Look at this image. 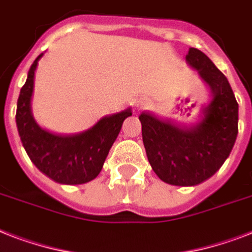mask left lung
<instances>
[{
    "instance_id": "obj_1",
    "label": "left lung",
    "mask_w": 252,
    "mask_h": 252,
    "mask_svg": "<svg viewBox=\"0 0 252 252\" xmlns=\"http://www.w3.org/2000/svg\"><path fill=\"white\" fill-rule=\"evenodd\" d=\"M186 60L211 87V103L196 126H176L142 112V141L158 178L172 186H196L215 175L238 134V103L229 81L211 59L189 48Z\"/></svg>"
}]
</instances>
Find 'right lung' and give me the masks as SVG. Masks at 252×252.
Masks as SVG:
<instances>
[{
  "label": "right lung",
  "mask_w": 252,
  "mask_h": 252,
  "mask_svg": "<svg viewBox=\"0 0 252 252\" xmlns=\"http://www.w3.org/2000/svg\"><path fill=\"white\" fill-rule=\"evenodd\" d=\"M36 57L22 86L17 103V126L22 144L41 172L61 184H82L95 179L103 167L111 146L122 129L123 122L132 115L130 108L102 118L93 128L73 136L51 133L37 126L30 108Z\"/></svg>",
  "instance_id": "right-lung-1"
}]
</instances>
